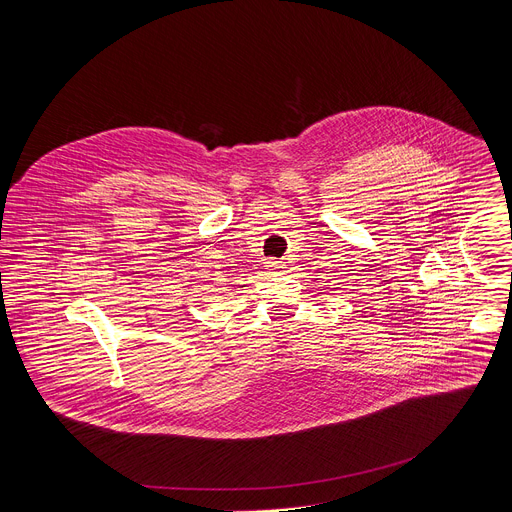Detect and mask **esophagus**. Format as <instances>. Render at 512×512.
<instances>
[{"label": "esophagus", "instance_id": "34e87169", "mask_svg": "<svg viewBox=\"0 0 512 512\" xmlns=\"http://www.w3.org/2000/svg\"><path fill=\"white\" fill-rule=\"evenodd\" d=\"M265 267H267L269 271H283V269H285V263H283V261H277V259H269Z\"/></svg>", "mask_w": 512, "mask_h": 512}]
</instances>
